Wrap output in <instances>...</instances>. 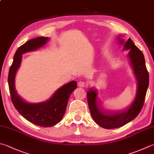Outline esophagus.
<instances>
[{
    "label": "esophagus",
    "instance_id": "esophagus-1",
    "mask_svg": "<svg viewBox=\"0 0 154 154\" xmlns=\"http://www.w3.org/2000/svg\"><path fill=\"white\" fill-rule=\"evenodd\" d=\"M87 86V84L86 82H85V81H80L79 82H78V86L79 87H85Z\"/></svg>",
    "mask_w": 154,
    "mask_h": 154
}]
</instances>
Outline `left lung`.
Returning a JSON list of instances; mask_svg holds the SVG:
<instances>
[{"mask_svg":"<svg viewBox=\"0 0 154 154\" xmlns=\"http://www.w3.org/2000/svg\"><path fill=\"white\" fill-rule=\"evenodd\" d=\"M119 39V42L123 43ZM125 50H130L129 57L137 81L136 97L131 105L124 111L104 112L101 110L97 99V92L91 89L87 92V100L90 111L94 121L104 129H115L128 123L137 117L143 106L149 86V73L146 68L144 56L142 51L129 38L125 43Z\"/></svg>","mask_w":154,"mask_h":154,"instance_id":"1","label":"left lung"}]
</instances>
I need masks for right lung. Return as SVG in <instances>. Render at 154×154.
<instances>
[{
    "label": "right lung",
    "instance_id": "1",
    "mask_svg": "<svg viewBox=\"0 0 154 154\" xmlns=\"http://www.w3.org/2000/svg\"><path fill=\"white\" fill-rule=\"evenodd\" d=\"M48 40L47 37H39L20 46L14 54L8 76V88L14 106L25 119L43 127H52L60 122L65 113L69 95L77 88L76 81H72L57 90L50 100L37 104L25 102L17 94L14 88V78L21 64L22 54L37 50Z\"/></svg>",
    "mask_w": 154,
    "mask_h": 154
}]
</instances>
